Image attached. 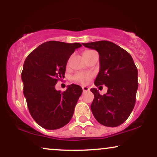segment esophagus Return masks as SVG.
I'll return each mask as SVG.
<instances>
[{"mask_svg":"<svg viewBox=\"0 0 157 157\" xmlns=\"http://www.w3.org/2000/svg\"><path fill=\"white\" fill-rule=\"evenodd\" d=\"M82 91H83V92H86V91H88L89 90V89L88 87H86V86H82Z\"/></svg>","mask_w":157,"mask_h":157,"instance_id":"34e87169","label":"esophagus"}]
</instances>
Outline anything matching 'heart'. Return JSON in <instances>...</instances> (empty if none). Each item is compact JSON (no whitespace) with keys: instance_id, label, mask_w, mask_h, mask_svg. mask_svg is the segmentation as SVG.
Segmentation results:
<instances>
[{"instance_id":"obj_1","label":"heart","mask_w":157,"mask_h":157,"mask_svg":"<svg viewBox=\"0 0 157 157\" xmlns=\"http://www.w3.org/2000/svg\"><path fill=\"white\" fill-rule=\"evenodd\" d=\"M94 51H93V50H86V51H84L82 55H83V57H86V56L89 55L91 53H92ZM91 74L80 72V73L76 74V75L74 76L73 78L75 81H77V82H81V83L82 84H86L89 82L90 79H91Z\"/></svg>"}]
</instances>
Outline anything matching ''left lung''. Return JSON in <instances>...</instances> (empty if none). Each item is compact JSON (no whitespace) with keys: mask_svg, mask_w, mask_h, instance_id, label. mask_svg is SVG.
Returning a JSON list of instances; mask_svg holds the SVG:
<instances>
[{"mask_svg":"<svg viewBox=\"0 0 157 157\" xmlns=\"http://www.w3.org/2000/svg\"><path fill=\"white\" fill-rule=\"evenodd\" d=\"M82 45L97 50L100 55V71L95 86L105 85L108 87L107 93L103 95L100 94L97 89H91L94 95L91 105L94 117L102 125H120L130 116L136 102L138 71L132 57L111 41Z\"/></svg>","mask_w":157,"mask_h":157,"instance_id":"left-lung-1","label":"left lung"}]
</instances>
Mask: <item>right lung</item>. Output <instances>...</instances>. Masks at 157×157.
I'll return each instance as SVG.
<instances>
[{
  "instance_id": "obj_1",
  "label": "right lung",
  "mask_w": 157,
  "mask_h": 157,
  "mask_svg": "<svg viewBox=\"0 0 157 157\" xmlns=\"http://www.w3.org/2000/svg\"><path fill=\"white\" fill-rule=\"evenodd\" d=\"M81 46L79 43L47 41L25 60L21 73L23 94L32 118L44 128H60L72 117L82 88L71 84L61 92L55 89V85L64 78L68 58Z\"/></svg>"
}]
</instances>
